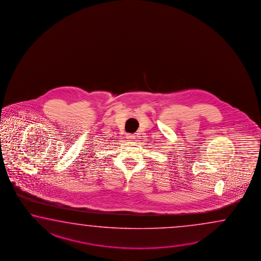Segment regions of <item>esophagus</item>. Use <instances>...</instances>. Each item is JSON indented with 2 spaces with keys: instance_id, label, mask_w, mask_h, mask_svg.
<instances>
[{
  "instance_id": "esophagus-1",
  "label": "esophagus",
  "mask_w": 261,
  "mask_h": 261,
  "mask_svg": "<svg viewBox=\"0 0 261 261\" xmlns=\"http://www.w3.org/2000/svg\"><path fill=\"white\" fill-rule=\"evenodd\" d=\"M126 139H128V141H133L136 139V136L133 135V134H128L127 136H126Z\"/></svg>"
}]
</instances>
